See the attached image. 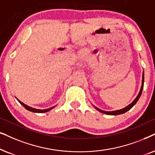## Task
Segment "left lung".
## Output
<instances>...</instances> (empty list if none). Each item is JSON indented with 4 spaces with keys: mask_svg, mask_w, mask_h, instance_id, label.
<instances>
[{
    "mask_svg": "<svg viewBox=\"0 0 155 155\" xmlns=\"http://www.w3.org/2000/svg\"><path fill=\"white\" fill-rule=\"evenodd\" d=\"M143 86H144V73L142 74V86H141V89L140 91V93L139 94L137 95V96L136 97V98L135 100L133 101V102L131 103L129 105V106H127V107H125V108L123 109H121V110H115V111H110V112H108V111H104V110H100V109H98V108H96V107H95L96 108V110H98V111H100V112H101L103 113H105V114H107V115H120V114H123V113H126L127 111H128L129 110H130V109L133 108V107L135 106L136 104V103L137 102V101L139 100L140 96H141L142 94V89H143Z\"/></svg>",
    "mask_w": 155,
    "mask_h": 155,
    "instance_id": "8db88e82",
    "label": "left lung"
}]
</instances>
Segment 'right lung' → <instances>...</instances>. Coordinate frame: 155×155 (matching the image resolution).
<instances>
[{
	"label": "right lung",
	"instance_id": "add662e5",
	"mask_svg": "<svg viewBox=\"0 0 155 155\" xmlns=\"http://www.w3.org/2000/svg\"><path fill=\"white\" fill-rule=\"evenodd\" d=\"M18 101L20 102V104H21L22 106H24V108H25L27 109V110H29V111H31V112H33V113H45V112H47V111L50 110L51 109H52V108H53V107H52V108H48V109H45V110H39V109L32 108H31V107H30V106H27V105H25V104H23V103L20 101L18 100Z\"/></svg>",
	"mask_w": 155,
	"mask_h": 155
}]
</instances>
